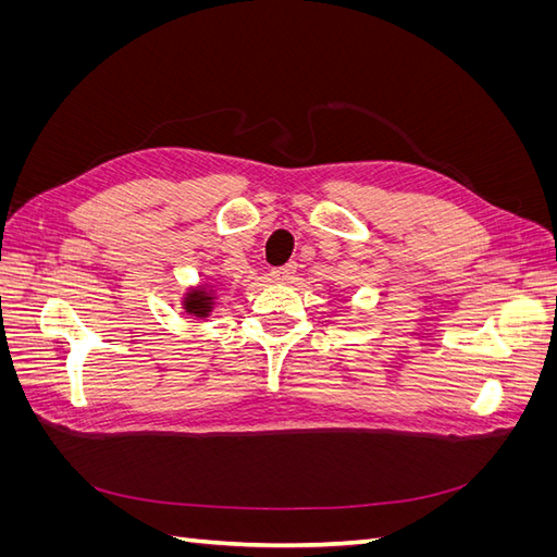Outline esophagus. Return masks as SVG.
Wrapping results in <instances>:
<instances>
[{
    "mask_svg": "<svg viewBox=\"0 0 557 557\" xmlns=\"http://www.w3.org/2000/svg\"><path fill=\"white\" fill-rule=\"evenodd\" d=\"M295 269H297L295 262H288V264L272 269V281H278V283H281V281H288V278L295 274Z\"/></svg>",
    "mask_w": 557,
    "mask_h": 557,
    "instance_id": "esophagus-1",
    "label": "esophagus"
}]
</instances>
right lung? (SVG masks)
Listing matches in <instances>:
<instances>
[{
  "label": "right lung",
  "instance_id": "obj_1",
  "mask_svg": "<svg viewBox=\"0 0 557 557\" xmlns=\"http://www.w3.org/2000/svg\"><path fill=\"white\" fill-rule=\"evenodd\" d=\"M218 290H221V278H207L205 283L190 285V288H185V293L178 299L181 309L188 318L205 320L213 313L218 305Z\"/></svg>",
  "mask_w": 557,
  "mask_h": 557
}]
</instances>
